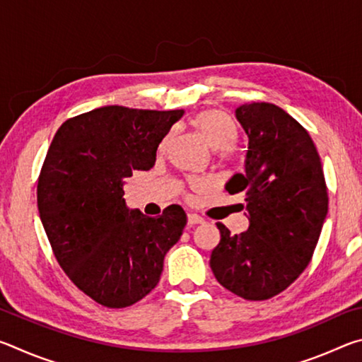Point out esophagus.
<instances>
[{"instance_id": "34e87169", "label": "esophagus", "mask_w": 362, "mask_h": 362, "mask_svg": "<svg viewBox=\"0 0 362 362\" xmlns=\"http://www.w3.org/2000/svg\"><path fill=\"white\" fill-rule=\"evenodd\" d=\"M198 223H204V218L198 216V214L189 212L188 214V225H198Z\"/></svg>"}]
</instances>
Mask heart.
<instances>
[{"label": "heart", "mask_w": 362, "mask_h": 362, "mask_svg": "<svg viewBox=\"0 0 362 362\" xmlns=\"http://www.w3.org/2000/svg\"><path fill=\"white\" fill-rule=\"evenodd\" d=\"M194 122L207 142L218 150L220 158L230 159L233 155L230 145L236 139V126L230 116L220 110H207L196 116Z\"/></svg>", "instance_id": "1"}]
</instances>
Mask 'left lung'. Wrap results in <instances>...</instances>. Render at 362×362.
I'll return each mask as SVG.
<instances>
[{"mask_svg":"<svg viewBox=\"0 0 362 362\" xmlns=\"http://www.w3.org/2000/svg\"><path fill=\"white\" fill-rule=\"evenodd\" d=\"M235 113L247 151L244 174L225 189L246 196L249 228L231 235L217 223L220 243L209 263L225 289L267 300L308 267L327 216V188L313 140L289 113L267 102L244 103Z\"/></svg>","mask_w":362,"mask_h":362,"instance_id":"obj_1","label":"left lung"}]
</instances>
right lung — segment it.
Listing matches in <instances>:
<instances>
[{
    "instance_id": "obj_1",
    "label": "right lung",
    "mask_w": 362,
    "mask_h": 362,
    "mask_svg": "<svg viewBox=\"0 0 362 362\" xmlns=\"http://www.w3.org/2000/svg\"><path fill=\"white\" fill-rule=\"evenodd\" d=\"M183 113L100 107L66 119L47 150L38 180L47 240L66 276L108 308L155 289L187 225L180 206L146 217L122 198L124 179L155 166L159 144Z\"/></svg>"
}]
</instances>
